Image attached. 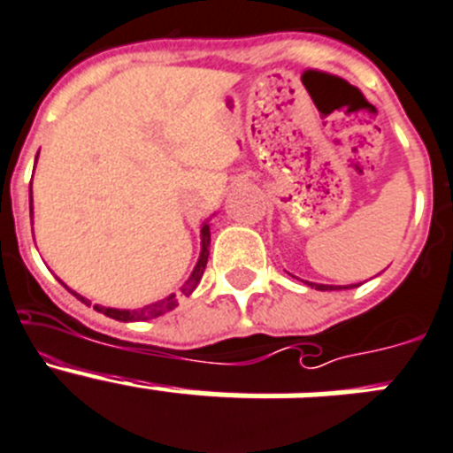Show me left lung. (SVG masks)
I'll list each match as a JSON object with an SVG mask.
<instances>
[{
    "mask_svg": "<svg viewBox=\"0 0 453 453\" xmlns=\"http://www.w3.org/2000/svg\"><path fill=\"white\" fill-rule=\"evenodd\" d=\"M308 286H311V288H315V290H342V288H355V286H326V284H311V281H306ZM360 286V284H357Z\"/></svg>",
    "mask_w": 453,
    "mask_h": 453,
    "instance_id": "obj_1",
    "label": "left lung"
}]
</instances>
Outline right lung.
Segmentation results:
<instances>
[{"mask_svg": "<svg viewBox=\"0 0 453 453\" xmlns=\"http://www.w3.org/2000/svg\"><path fill=\"white\" fill-rule=\"evenodd\" d=\"M31 219H33V192H31ZM207 257H210V226H207V223H203L201 226V255H198V261H196V265H194L189 279L185 281L183 286H180L179 295L172 293L169 297L160 299V302H156V303H150V306H145V308H136V311H120V308H107V306H100V303H96V306H93V311L103 312V315L111 317V319H118V322H147V319H154V317L165 315V312H169L172 308L179 306L180 297H189V295L196 290L198 281H201L203 273H205ZM65 288L69 290V293H73L69 286H65ZM73 295L82 303L91 306V302H88V299H84L82 295H78V293H73Z\"/></svg>", "mask_w": 453, "mask_h": 453, "instance_id": "obj_1", "label": "right lung"}]
</instances>
